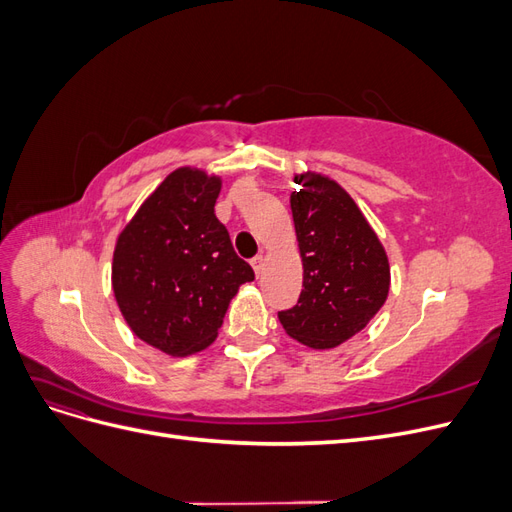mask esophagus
Here are the masks:
<instances>
[{
  "mask_svg": "<svg viewBox=\"0 0 512 512\" xmlns=\"http://www.w3.org/2000/svg\"><path fill=\"white\" fill-rule=\"evenodd\" d=\"M252 267H254V271H256V275H260V271H262V267H265V256H262V254H258V256H254V258H252Z\"/></svg>",
  "mask_w": 512,
  "mask_h": 512,
  "instance_id": "obj_1",
  "label": "esophagus"
}]
</instances>
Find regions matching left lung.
Here are the masks:
<instances>
[{"label":"left lung","mask_w":512,"mask_h":512,"mask_svg":"<svg viewBox=\"0 0 512 512\" xmlns=\"http://www.w3.org/2000/svg\"><path fill=\"white\" fill-rule=\"evenodd\" d=\"M290 194L303 260L297 305L277 314L297 342L329 350L363 331L389 297L391 269L384 247L337 181L303 173Z\"/></svg>","instance_id":"obj_1"}]
</instances>
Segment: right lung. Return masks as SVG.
Segmentation results:
<instances>
[{"mask_svg":"<svg viewBox=\"0 0 512 512\" xmlns=\"http://www.w3.org/2000/svg\"><path fill=\"white\" fill-rule=\"evenodd\" d=\"M222 179L183 166L170 173L128 226L113 254V292L136 337L170 356L205 350L230 299L254 271L215 218Z\"/></svg>","mask_w":512,"mask_h":512,"instance_id":"1","label":"right lung"}]
</instances>
